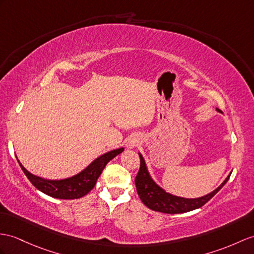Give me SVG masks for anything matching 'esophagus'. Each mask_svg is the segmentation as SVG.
<instances>
[{"label": "esophagus", "instance_id": "1", "mask_svg": "<svg viewBox=\"0 0 254 254\" xmlns=\"http://www.w3.org/2000/svg\"><path fill=\"white\" fill-rule=\"evenodd\" d=\"M138 139H135V138H132V139H129L128 140V142H127V148H134L135 146H137V144H138Z\"/></svg>", "mask_w": 254, "mask_h": 254}]
</instances>
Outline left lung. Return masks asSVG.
<instances>
[{
    "instance_id": "left-lung-1",
    "label": "left lung",
    "mask_w": 254,
    "mask_h": 254,
    "mask_svg": "<svg viewBox=\"0 0 254 254\" xmlns=\"http://www.w3.org/2000/svg\"><path fill=\"white\" fill-rule=\"evenodd\" d=\"M140 156V169L137 177L134 179L135 188H137L138 195L144 205L154 211L163 213H183L189 212L191 210L198 209L208 202L218 191L224 187V184L228 181L231 175L228 176L224 182L219 188H216L211 193H209L198 198H183L167 193L162 188L154 182L150 172L147 170L145 160L143 156L139 153Z\"/></svg>"
}]
</instances>
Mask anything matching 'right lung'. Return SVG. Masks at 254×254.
Instances as JSON below:
<instances>
[{"label": "right lung", "instance_id": "obj_1", "mask_svg": "<svg viewBox=\"0 0 254 254\" xmlns=\"http://www.w3.org/2000/svg\"><path fill=\"white\" fill-rule=\"evenodd\" d=\"M124 151V147L116 148V150L110 151L103 155L99 156L92 162L89 166L80 171L79 174L63 179V180H46L40 177H36L24 168V167L19 163L22 171L27 178L32 183L34 187L43 193L54 197V198L59 199H76L80 197L88 194L89 191L94 189L98 178L100 177L102 170L111 159H113L115 156L119 155Z\"/></svg>", "mask_w": 254, "mask_h": 254}]
</instances>
